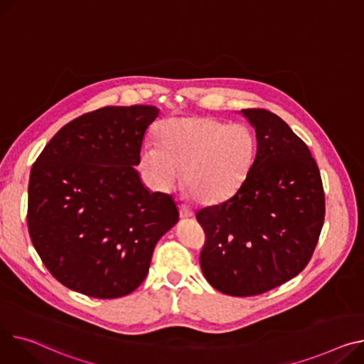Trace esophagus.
I'll use <instances>...</instances> for the list:
<instances>
[{
    "label": "esophagus",
    "instance_id": "obj_1",
    "mask_svg": "<svg viewBox=\"0 0 364 364\" xmlns=\"http://www.w3.org/2000/svg\"><path fill=\"white\" fill-rule=\"evenodd\" d=\"M193 216V210L188 209L187 206H180V218L186 220V218H191Z\"/></svg>",
    "mask_w": 364,
    "mask_h": 364
}]
</instances>
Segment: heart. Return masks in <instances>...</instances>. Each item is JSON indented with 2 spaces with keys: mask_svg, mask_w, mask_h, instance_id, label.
Masks as SVG:
<instances>
[{
  "mask_svg": "<svg viewBox=\"0 0 364 364\" xmlns=\"http://www.w3.org/2000/svg\"><path fill=\"white\" fill-rule=\"evenodd\" d=\"M158 140L141 148V164L161 188H171L184 171V186L202 205L228 200L246 183L257 140L245 124L213 117H171L161 121Z\"/></svg>",
  "mask_w": 364,
  "mask_h": 364,
  "instance_id": "b5f03b06",
  "label": "heart"
}]
</instances>
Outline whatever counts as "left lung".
<instances>
[{"mask_svg":"<svg viewBox=\"0 0 364 364\" xmlns=\"http://www.w3.org/2000/svg\"><path fill=\"white\" fill-rule=\"evenodd\" d=\"M257 152L249 178L228 200L203 208L200 268L224 294H263L310 262L325 220V193L307 144L277 114L247 108Z\"/></svg>","mask_w":364,"mask_h":364,"instance_id":"left-lung-1","label":"left lung"}]
</instances>
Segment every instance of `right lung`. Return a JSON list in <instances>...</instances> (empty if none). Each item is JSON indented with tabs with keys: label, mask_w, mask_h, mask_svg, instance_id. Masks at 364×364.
<instances>
[{
	"label": "right lung",
	"mask_w": 364,
	"mask_h": 364,
	"mask_svg": "<svg viewBox=\"0 0 364 364\" xmlns=\"http://www.w3.org/2000/svg\"><path fill=\"white\" fill-rule=\"evenodd\" d=\"M152 105L104 107L48 141L29 178L28 227L51 275L95 299L133 293L158 240L178 221L173 198L144 188L140 164Z\"/></svg>",
	"instance_id": "right-lung-1"
}]
</instances>
